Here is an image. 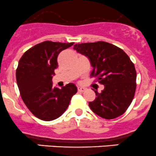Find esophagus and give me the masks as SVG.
<instances>
[{
	"mask_svg": "<svg viewBox=\"0 0 156 156\" xmlns=\"http://www.w3.org/2000/svg\"><path fill=\"white\" fill-rule=\"evenodd\" d=\"M86 90V88L82 87V86H78V91L80 92H83Z\"/></svg>",
	"mask_w": 156,
	"mask_h": 156,
	"instance_id": "esophagus-1",
	"label": "esophagus"
}]
</instances>
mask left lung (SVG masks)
I'll return each mask as SVG.
<instances>
[{
    "instance_id": "8db88e82",
    "label": "left lung",
    "mask_w": 156,
    "mask_h": 156,
    "mask_svg": "<svg viewBox=\"0 0 156 156\" xmlns=\"http://www.w3.org/2000/svg\"><path fill=\"white\" fill-rule=\"evenodd\" d=\"M73 48L89 58L93 67L91 77L105 86L89 105L105 119L122 115L130 105L136 88V72L133 63L121 48L106 41L76 44Z\"/></svg>"
}]
</instances>
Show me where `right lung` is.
Instances as JSON below:
<instances>
[{"label": "right lung", "mask_w": 156, "mask_h": 156, "mask_svg": "<svg viewBox=\"0 0 156 156\" xmlns=\"http://www.w3.org/2000/svg\"><path fill=\"white\" fill-rule=\"evenodd\" d=\"M73 44L43 41L26 51L20 59L16 77L21 98L40 120L50 121L61 116L77 92L73 83L61 89L52 86L58 55Z\"/></svg>", "instance_id": "right-lung-1"}]
</instances>
